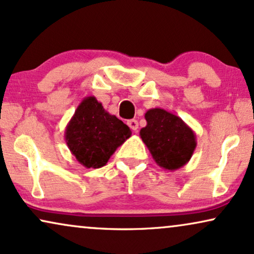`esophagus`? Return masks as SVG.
<instances>
[{"label": "esophagus", "mask_w": 254, "mask_h": 254, "mask_svg": "<svg viewBox=\"0 0 254 254\" xmlns=\"http://www.w3.org/2000/svg\"><path fill=\"white\" fill-rule=\"evenodd\" d=\"M127 125H128V126H129L134 131H136L137 128H139V123H137V120H135V119L128 120V121H127Z\"/></svg>", "instance_id": "34e87169"}]
</instances>
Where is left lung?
<instances>
[{
  "instance_id": "1",
  "label": "left lung",
  "mask_w": 254,
  "mask_h": 254,
  "mask_svg": "<svg viewBox=\"0 0 254 254\" xmlns=\"http://www.w3.org/2000/svg\"><path fill=\"white\" fill-rule=\"evenodd\" d=\"M147 126L140 136L161 168L174 171L189 162L196 148V135L177 115L162 108H150L144 114Z\"/></svg>"
}]
</instances>
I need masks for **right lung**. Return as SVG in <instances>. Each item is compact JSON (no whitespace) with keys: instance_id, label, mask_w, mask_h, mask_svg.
Segmentation results:
<instances>
[{"instance_id":"add662e5","label":"right lung","mask_w":254,"mask_h":254,"mask_svg":"<svg viewBox=\"0 0 254 254\" xmlns=\"http://www.w3.org/2000/svg\"><path fill=\"white\" fill-rule=\"evenodd\" d=\"M131 135L129 127L105 111L97 98L83 99L65 128L68 149L86 168H101Z\"/></svg>"}]
</instances>
